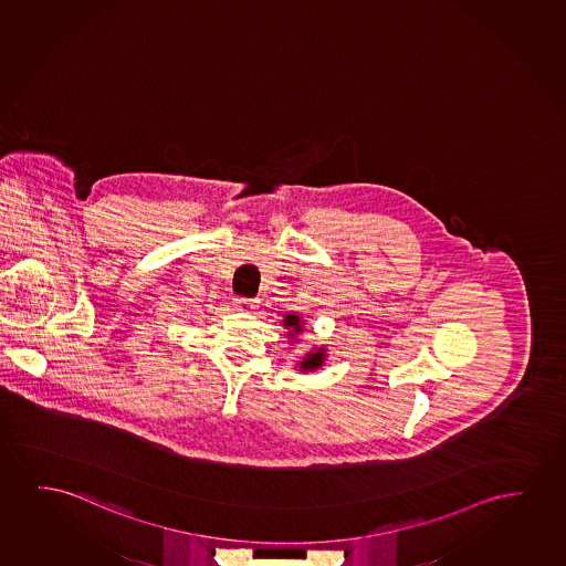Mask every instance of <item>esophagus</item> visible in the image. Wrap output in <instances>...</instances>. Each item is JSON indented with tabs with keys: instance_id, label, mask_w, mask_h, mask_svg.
<instances>
[{
	"instance_id": "esophagus-1",
	"label": "esophagus",
	"mask_w": 566,
	"mask_h": 566,
	"mask_svg": "<svg viewBox=\"0 0 566 566\" xmlns=\"http://www.w3.org/2000/svg\"><path fill=\"white\" fill-rule=\"evenodd\" d=\"M233 303H235V307L240 311H245V313H249V311H253L256 307V300H253V297H235L233 300Z\"/></svg>"
}]
</instances>
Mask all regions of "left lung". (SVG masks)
I'll use <instances>...</instances> for the list:
<instances>
[{
    "mask_svg": "<svg viewBox=\"0 0 566 566\" xmlns=\"http://www.w3.org/2000/svg\"><path fill=\"white\" fill-rule=\"evenodd\" d=\"M303 325H305V323H302L300 315H294V313L284 315V326L290 331L287 336H290L292 340H295L297 334L303 333ZM325 348L311 349V352H307V356L303 357L302 361H300V369H302V371H315L321 365L325 364Z\"/></svg>",
    "mask_w": 566,
    "mask_h": 566,
    "instance_id": "8db88e82",
    "label": "left lung"
}]
</instances>
